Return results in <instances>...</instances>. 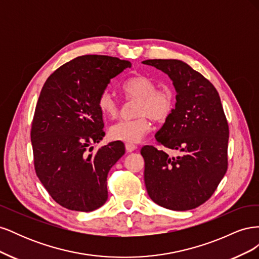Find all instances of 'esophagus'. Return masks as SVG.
I'll return each mask as SVG.
<instances>
[{
    "label": "esophagus",
    "mask_w": 259,
    "mask_h": 259,
    "mask_svg": "<svg viewBox=\"0 0 259 259\" xmlns=\"http://www.w3.org/2000/svg\"><path fill=\"white\" fill-rule=\"evenodd\" d=\"M125 149H126L127 152H133V151L136 150L137 146L134 145V144H126V145H125Z\"/></svg>",
    "instance_id": "1"
}]
</instances>
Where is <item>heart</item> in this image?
<instances>
[{"mask_svg":"<svg viewBox=\"0 0 259 259\" xmlns=\"http://www.w3.org/2000/svg\"><path fill=\"white\" fill-rule=\"evenodd\" d=\"M122 91L127 99L136 100L133 109L136 116L117 122L109 128V136L113 140L136 144L150 132V119L156 123H163L174 110V91L167 85L158 88V83L149 76L130 77L122 84ZM96 105L99 112L108 119H114L120 112L119 101L109 91L99 94Z\"/></svg>","mask_w":259,"mask_h":259,"instance_id":"heart-1","label":"heart"}]
</instances>
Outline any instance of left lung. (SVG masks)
<instances>
[{"label":"left lung","instance_id":"8db88e82","mask_svg":"<svg viewBox=\"0 0 259 259\" xmlns=\"http://www.w3.org/2000/svg\"><path fill=\"white\" fill-rule=\"evenodd\" d=\"M143 64L162 70L174 83L176 107L155 139L182 152L171 156L153 146L142 148L147 192L160 206L193 209L213 195L228 167L229 126L221 98L214 85L184 61L148 59Z\"/></svg>","mask_w":259,"mask_h":259}]
</instances>
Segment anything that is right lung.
Instances as JSON below:
<instances>
[{
  "mask_svg": "<svg viewBox=\"0 0 259 259\" xmlns=\"http://www.w3.org/2000/svg\"><path fill=\"white\" fill-rule=\"evenodd\" d=\"M130 67L116 57L85 55L55 70L43 85L31 126L34 169L62 207L92 211L108 199V173L125 148L113 142L92 152L105 136L96 100Z\"/></svg>",
  "mask_w": 259,
  "mask_h": 259,
  "instance_id": "obj_1",
  "label": "right lung"
}]
</instances>
